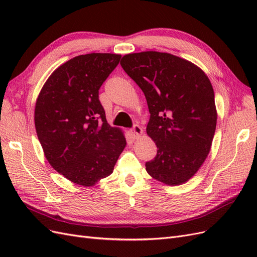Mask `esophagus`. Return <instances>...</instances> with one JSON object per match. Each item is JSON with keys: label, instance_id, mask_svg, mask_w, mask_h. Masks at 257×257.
I'll return each instance as SVG.
<instances>
[{"label": "esophagus", "instance_id": "esophagus-1", "mask_svg": "<svg viewBox=\"0 0 257 257\" xmlns=\"http://www.w3.org/2000/svg\"><path fill=\"white\" fill-rule=\"evenodd\" d=\"M143 134H144V131H143V128L141 126L138 125V124H134L133 127L131 128V135H132V137H133L134 139L139 138Z\"/></svg>", "mask_w": 257, "mask_h": 257}]
</instances>
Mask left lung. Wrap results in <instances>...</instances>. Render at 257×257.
<instances>
[{
    "instance_id": "1",
    "label": "left lung",
    "mask_w": 257,
    "mask_h": 257,
    "mask_svg": "<svg viewBox=\"0 0 257 257\" xmlns=\"http://www.w3.org/2000/svg\"><path fill=\"white\" fill-rule=\"evenodd\" d=\"M122 68L144 92L147 134L158 147L146 170L167 185L186 182L203 165L216 126L212 84L192 62L158 51L125 54Z\"/></svg>"
}]
</instances>
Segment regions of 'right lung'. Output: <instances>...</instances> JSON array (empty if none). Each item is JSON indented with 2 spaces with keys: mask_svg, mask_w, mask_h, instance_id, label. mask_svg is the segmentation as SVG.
Returning a JSON list of instances; mask_svg holds the SVG:
<instances>
[{
  "mask_svg": "<svg viewBox=\"0 0 257 257\" xmlns=\"http://www.w3.org/2000/svg\"><path fill=\"white\" fill-rule=\"evenodd\" d=\"M120 54L88 53L54 71L37 97L35 128L49 164L69 181L91 186L112 174L126 141L107 123L98 90Z\"/></svg>",
  "mask_w": 257,
  "mask_h": 257,
  "instance_id": "right-lung-1",
  "label": "right lung"
}]
</instances>
